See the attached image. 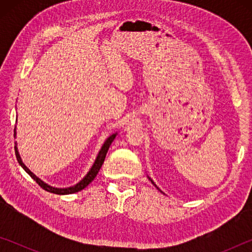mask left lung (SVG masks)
<instances>
[{
    "mask_svg": "<svg viewBox=\"0 0 252 252\" xmlns=\"http://www.w3.org/2000/svg\"><path fill=\"white\" fill-rule=\"evenodd\" d=\"M148 178H149V180H150V181H151V182L153 183V186H155V187L157 188V189H158V190H159V191H161V190L159 189V188H158V187H157V185H156V183H155V182H153V180H152V179H151L150 177H149V176H148ZM161 192H162V191H161Z\"/></svg>",
    "mask_w": 252,
    "mask_h": 252,
    "instance_id": "left-lung-1",
    "label": "left lung"
}]
</instances>
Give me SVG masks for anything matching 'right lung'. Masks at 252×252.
Returning <instances> with one entry per match:
<instances>
[{
  "instance_id": "right-lung-1",
  "label": "right lung",
  "mask_w": 252,
  "mask_h": 252,
  "mask_svg": "<svg viewBox=\"0 0 252 252\" xmlns=\"http://www.w3.org/2000/svg\"><path fill=\"white\" fill-rule=\"evenodd\" d=\"M16 121H18V119H16ZM16 134V131L14 130V135ZM118 134V132H114V133H112L111 135H109L108 138H106V140L104 141V143L102 144V147L100 149L99 153H97V156L95 158L94 162H93L92 167L90 168V170H89V172L85 174V176L81 179V181H79L76 185L72 186V187H67V188H55V187H52L48 185V183H45L43 180H41V179L39 177H36L35 174H34L31 170H30L27 165H25L23 163L22 159H21V156L19 153V150H18V144H16L15 142V147H14V150H15V156H16V159H18V162L20 163L21 167H22L25 172H27L30 177H31L34 181H35L37 185H39L42 189H44L45 191H48V192H51V193H55V194H72V193H75V192H79V191L83 190L84 188H87L90 183L93 181V179H94L96 177V174L99 173L100 169L102 167V164H103L104 162V159H105V156H106V152H108L109 148L111 146V143L113 142V140L116 139V136Z\"/></svg>"
}]
</instances>
